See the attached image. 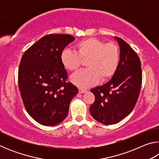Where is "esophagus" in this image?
Wrapping results in <instances>:
<instances>
[{
    "mask_svg": "<svg viewBox=\"0 0 159 159\" xmlns=\"http://www.w3.org/2000/svg\"><path fill=\"white\" fill-rule=\"evenodd\" d=\"M79 93H86V92H87V90H85V89H81V88H79Z\"/></svg>",
    "mask_w": 159,
    "mask_h": 159,
    "instance_id": "1",
    "label": "esophagus"
}]
</instances>
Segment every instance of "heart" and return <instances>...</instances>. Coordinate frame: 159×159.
<instances>
[{"instance_id": "heart-1", "label": "heart", "mask_w": 159, "mask_h": 159, "mask_svg": "<svg viewBox=\"0 0 159 159\" xmlns=\"http://www.w3.org/2000/svg\"><path fill=\"white\" fill-rule=\"evenodd\" d=\"M76 51L64 49L60 55V61L66 70L74 71L86 60L88 68L80 70L71 77V82L85 89L96 84L101 78L106 80L113 76L120 60L119 50L113 43H104L95 38H88L76 43Z\"/></svg>"}]
</instances>
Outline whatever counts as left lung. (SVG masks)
Here are the masks:
<instances>
[{"mask_svg":"<svg viewBox=\"0 0 159 159\" xmlns=\"http://www.w3.org/2000/svg\"><path fill=\"white\" fill-rule=\"evenodd\" d=\"M120 49V60L109 82L90 91L95 100L90 107L92 116L104 125L120 121L133 111L142 85L141 62L138 55L122 39L115 37Z\"/></svg>","mask_w":159,"mask_h":159,"instance_id":"8db88e82","label":"left lung"}]
</instances>
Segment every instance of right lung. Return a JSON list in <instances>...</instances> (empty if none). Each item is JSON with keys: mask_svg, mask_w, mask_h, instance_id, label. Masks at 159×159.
Segmentation results:
<instances>
[{"mask_svg": "<svg viewBox=\"0 0 159 159\" xmlns=\"http://www.w3.org/2000/svg\"><path fill=\"white\" fill-rule=\"evenodd\" d=\"M75 38L69 34L42 37L24 54L18 71L19 88L28 114L43 125L53 126L66 117L79 92L67 82L60 55Z\"/></svg>", "mask_w": 159, "mask_h": 159, "instance_id": "right-lung-1", "label": "right lung"}]
</instances>
